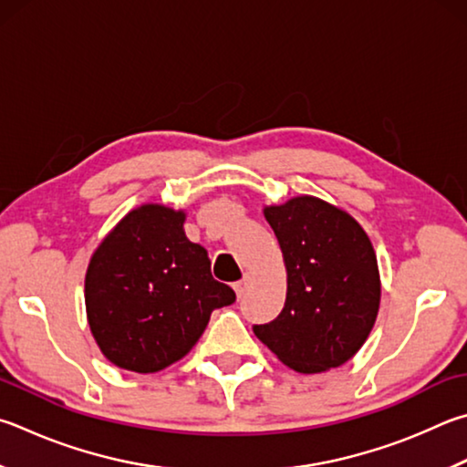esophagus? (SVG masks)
<instances>
[{"mask_svg": "<svg viewBox=\"0 0 467 467\" xmlns=\"http://www.w3.org/2000/svg\"><path fill=\"white\" fill-rule=\"evenodd\" d=\"M249 282H251L249 274H244V275H243V279H239V282H236V284L233 285V287H234V292H236V296H239V298H243L244 292H247Z\"/></svg>", "mask_w": 467, "mask_h": 467, "instance_id": "1", "label": "esophagus"}]
</instances>
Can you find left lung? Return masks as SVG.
<instances>
[{"label": "left lung", "mask_w": 467, "mask_h": 467, "mask_svg": "<svg viewBox=\"0 0 467 467\" xmlns=\"http://www.w3.org/2000/svg\"><path fill=\"white\" fill-rule=\"evenodd\" d=\"M287 269L284 310L253 333L285 366L318 374L366 343L379 308L376 253L347 212L300 196L265 208Z\"/></svg>", "instance_id": "8db88e82"}]
</instances>
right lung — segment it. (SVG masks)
<instances>
[{
	"instance_id": "right-lung-1",
	"label": "right lung",
	"mask_w": 467,
	"mask_h": 467,
	"mask_svg": "<svg viewBox=\"0 0 467 467\" xmlns=\"http://www.w3.org/2000/svg\"><path fill=\"white\" fill-rule=\"evenodd\" d=\"M183 212L147 204L126 214L93 253L86 275L89 328L114 366L152 374L190 353L212 310L236 300L188 241Z\"/></svg>"
}]
</instances>
